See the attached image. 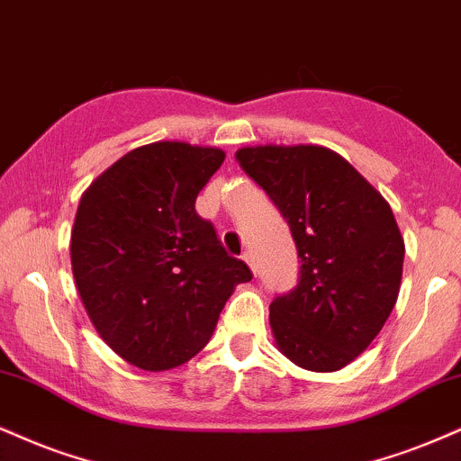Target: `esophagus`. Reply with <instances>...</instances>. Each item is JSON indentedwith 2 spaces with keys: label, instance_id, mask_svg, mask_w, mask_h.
I'll use <instances>...</instances> for the list:
<instances>
[{
  "label": "esophagus",
  "instance_id": "esophagus-1",
  "mask_svg": "<svg viewBox=\"0 0 461 461\" xmlns=\"http://www.w3.org/2000/svg\"><path fill=\"white\" fill-rule=\"evenodd\" d=\"M243 260H246V263L249 265V269H252L254 274H257V269H254V267H257V265H254V254L252 252H246V254H243Z\"/></svg>",
  "mask_w": 461,
  "mask_h": 461
}]
</instances>
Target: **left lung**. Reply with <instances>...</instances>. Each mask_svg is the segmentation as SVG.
Masks as SVG:
<instances>
[{
	"label": "left lung",
	"instance_id": "obj_1",
	"mask_svg": "<svg viewBox=\"0 0 461 461\" xmlns=\"http://www.w3.org/2000/svg\"><path fill=\"white\" fill-rule=\"evenodd\" d=\"M235 158L280 209L301 258L297 286L269 305L277 348L310 372L342 369L400 294L404 240L389 203L327 147H243Z\"/></svg>",
	"mask_w": 461,
	"mask_h": 461
}]
</instances>
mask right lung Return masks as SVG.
<instances>
[{
    "instance_id": "right-lung-1",
    "label": "right lung",
    "mask_w": 461,
    "mask_h": 461,
    "mask_svg": "<svg viewBox=\"0 0 461 461\" xmlns=\"http://www.w3.org/2000/svg\"><path fill=\"white\" fill-rule=\"evenodd\" d=\"M221 162L215 147L160 140L119 158L78 203L74 282L100 338L136 367L192 359L237 284L252 280L194 209Z\"/></svg>"
}]
</instances>
